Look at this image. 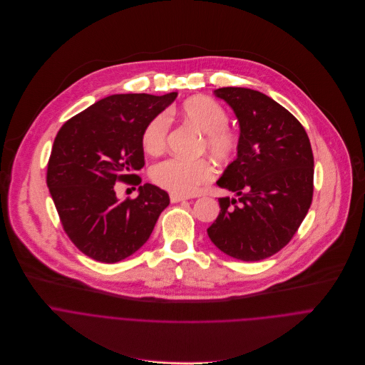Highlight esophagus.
<instances>
[{
	"instance_id": "obj_1",
	"label": "esophagus",
	"mask_w": 365,
	"mask_h": 365,
	"mask_svg": "<svg viewBox=\"0 0 365 365\" xmlns=\"http://www.w3.org/2000/svg\"><path fill=\"white\" fill-rule=\"evenodd\" d=\"M170 200H171V202H180V201H185V200H188V198H187V197H182V195L171 194V195H170Z\"/></svg>"
}]
</instances>
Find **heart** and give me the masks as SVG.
Here are the masks:
<instances>
[{"label": "heart", "mask_w": 365, "mask_h": 365, "mask_svg": "<svg viewBox=\"0 0 365 365\" xmlns=\"http://www.w3.org/2000/svg\"><path fill=\"white\" fill-rule=\"evenodd\" d=\"M177 115L182 122L201 133L198 151L218 163L233 161L240 151V136L229 126V112L210 96L197 95L182 102ZM170 122L164 113L154 116L145 125L140 143L150 155H160L167 148ZM214 178V168L205 158L185 161L170 158L151 168V180L171 194L188 197Z\"/></svg>", "instance_id": "1"}]
</instances>
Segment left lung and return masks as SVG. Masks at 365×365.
Segmentation results:
<instances>
[{
    "instance_id": "obj_1",
    "label": "left lung",
    "mask_w": 365,
    "mask_h": 365,
    "mask_svg": "<svg viewBox=\"0 0 365 365\" xmlns=\"http://www.w3.org/2000/svg\"><path fill=\"white\" fill-rule=\"evenodd\" d=\"M235 110L240 151L218 187L239 195L218 198L207 229L226 255L256 262L282 250L298 232L314 197V154L302 123L269 96L246 88L214 92Z\"/></svg>"
}]
</instances>
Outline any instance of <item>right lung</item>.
Instances as JSON below:
<instances>
[{
	"label": "right lung",
	"mask_w": 365,
	"mask_h": 365,
	"mask_svg": "<svg viewBox=\"0 0 365 365\" xmlns=\"http://www.w3.org/2000/svg\"><path fill=\"white\" fill-rule=\"evenodd\" d=\"M175 98L177 92L112 95L58 129L46 181L64 233L91 259L116 263L135 253L170 204L167 191L153 184L119 201L115 184H140L130 180L145 165L142 130Z\"/></svg>",
	"instance_id": "obj_1"
}]
</instances>
